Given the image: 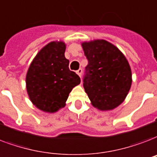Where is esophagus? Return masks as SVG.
<instances>
[{
	"mask_svg": "<svg viewBox=\"0 0 157 157\" xmlns=\"http://www.w3.org/2000/svg\"><path fill=\"white\" fill-rule=\"evenodd\" d=\"M76 73L78 74V76H80V77H81V75H82V69H81V68L78 69V70L76 71Z\"/></svg>",
	"mask_w": 157,
	"mask_h": 157,
	"instance_id": "obj_1",
	"label": "esophagus"
}]
</instances>
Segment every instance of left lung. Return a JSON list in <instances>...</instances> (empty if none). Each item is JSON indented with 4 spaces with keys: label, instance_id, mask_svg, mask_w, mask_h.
<instances>
[{
    "label": "left lung",
    "instance_id": "left-lung-1",
    "mask_svg": "<svg viewBox=\"0 0 157 157\" xmlns=\"http://www.w3.org/2000/svg\"><path fill=\"white\" fill-rule=\"evenodd\" d=\"M88 65L83 86L93 106L111 110L120 105L132 84L131 68L118 48L105 40L82 44Z\"/></svg>",
    "mask_w": 157,
    "mask_h": 157
}]
</instances>
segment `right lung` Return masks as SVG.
<instances>
[{
    "label": "right lung",
    "instance_id": "right-lung-1",
    "mask_svg": "<svg viewBox=\"0 0 157 157\" xmlns=\"http://www.w3.org/2000/svg\"><path fill=\"white\" fill-rule=\"evenodd\" d=\"M65 49L63 42L49 43L36 55L27 72L29 99L44 112L54 113L64 107L69 93L81 82L78 75L69 69Z\"/></svg>",
    "mask_w": 157,
    "mask_h": 157
}]
</instances>
